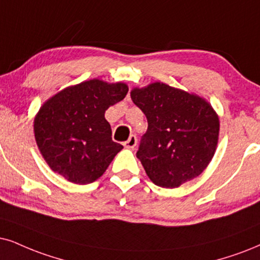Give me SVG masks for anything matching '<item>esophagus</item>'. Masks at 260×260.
I'll list each match as a JSON object with an SVG mask.
<instances>
[{"label":"esophagus","instance_id":"34e87169","mask_svg":"<svg viewBox=\"0 0 260 260\" xmlns=\"http://www.w3.org/2000/svg\"><path fill=\"white\" fill-rule=\"evenodd\" d=\"M136 145H137V137L136 136H131L129 138H128V140L123 143V146L127 147V149H133Z\"/></svg>","mask_w":260,"mask_h":260}]
</instances>
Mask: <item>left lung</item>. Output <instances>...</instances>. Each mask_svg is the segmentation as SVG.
<instances>
[{
	"label": "left lung",
	"mask_w": 260,
	"mask_h": 260,
	"mask_svg": "<svg viewBox=\"0 0 260 260\" xmlns=\"http://www.w3.org/2000/svg\"><path fill=\"white\" fill-rule=\"evenodd\" d=\"M131 98L149 124L137 157L151 181L176 188L199 176L218 144L219 119L211 104L160 81L133 87Z\"/></svg>",
	"instance_id": "left-lung-1"
}]
</instances>
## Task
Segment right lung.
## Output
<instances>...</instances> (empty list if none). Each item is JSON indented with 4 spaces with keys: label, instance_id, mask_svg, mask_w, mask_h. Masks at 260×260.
I'll return each instance as SVG.
<instances>
[{
    "label": "right lung",
    "instance_id": "obj_1",
    "mask_svg": "<svg viewBox=\"0 0 260 260\" xmlns=\"http://www.w3.org/2000/svg\"><path fill=\"white\" fill-rule=\"evenodd\" d=\"M127 92L124 83L92 79L66 87L43 103L35 116L34 132L39 152L52 172L77 185H87L103 175L123 149L111 139L104 114Z\"/></svg>",
    "mask_w": 260,
    "mask_h": 260
}]
</instances>
